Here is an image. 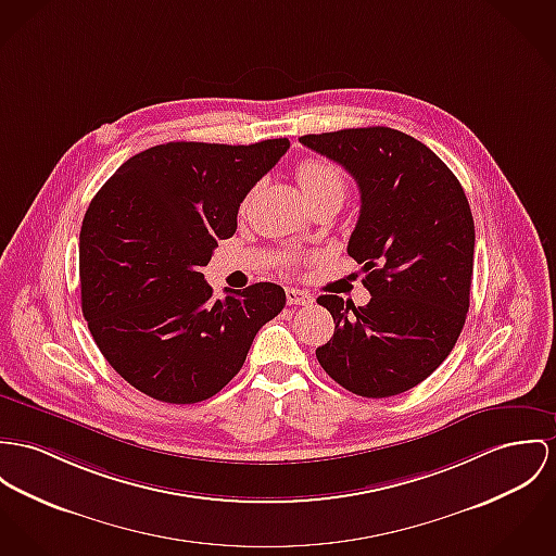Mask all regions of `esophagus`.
I'll use <instances>...</instances> for the list:
<instances>
[{"mask_svg": "<svg viewBox=\"0 0 556 556\" xmlns=\"http://www.w3.org/2000/svg\"><path fill=\"white\" fill-rule=\"evenodd\" d=\"M286 299H288V304H311L313 302L311 294H306L302 290H294V288L286 290Z\"/></svg>", "mask_w": 556, "mask_h": 556, "instance_id": "esophagus-1", "label": "esophagus"}]
</instances>
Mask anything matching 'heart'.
<instances>
[{"instance_id":"b5f03b06","label":"heart","mask_w":556,"mask_h":556,"mask_svg":"<svg viewBox=\"0 0 556 556\" xmlns=\"http://www.w3.org/2000/svg\"><path fill=\"white\" fill-rule=\"evenodd\" d=\"M299 181L308 203H317L321 199H339L342 203L346 192V179L339 172V167L321 159L304 161L299 167ZM296 262V256L288 257L290 266H294Z\"/></svg>"}]
</instances>
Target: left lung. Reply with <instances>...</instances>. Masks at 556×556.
Here are the masks:
<instances>
[{"instance_id":"obj_1","label":"left lung","mask_w":556,"mask_h":556,"mask_svg":"<svg viewBox=\"0 0 556 556\" xmlns=\"http://www.w3.org/2000/svg\"><path fill=\"white\" fill-rule=\"evenodd\" d=\"M300 143L342 165L362 207L346 252L366 277V306L337 294L317 304L334 337L321 368L364 397L413 389L446 359L470 308L473 217L459 179L415 137L389 127L304 135Z\"/></svg>"}]
</instances>
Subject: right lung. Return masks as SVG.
<instances>
[{"label": "right lung", "instance_id": "obj_1", "mask_svg": "<svg viewBox=\"0 0 556 556\" xmlns=\"http://www.w3.org/2000/svg\"><path fill=\"white\" fill-rule=\"evenodd\" d=\"M288 148L286 137L154 146L90 201L80 230L83 313L103 357L141 393L167 404L212 397L286 306L283 288L266 281L212 300L201 270Z\"/></svg>", "mask_w": 556, "mask_h": 556}]
</instances>
